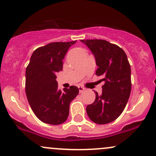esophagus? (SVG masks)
I'll list each match as a JSON object with an SVG mask.
<instances>
[{
	"mask_svg": "<svg viewBox=\"0 0 156 156\" xmlns=\"http://www.w3.org/2000/svg\"><path fill=\"white\" fill-rule=\"evenodd\" d=\"M78 89H79V92H80H80H83L84 90H85V89L83 88V87H78Z\"/></svg>",
	"mask_w": 156,
	"mask_h": 156,
	"instance_id": "obj_1",
	"label": "esophagus"
}]
</instances>
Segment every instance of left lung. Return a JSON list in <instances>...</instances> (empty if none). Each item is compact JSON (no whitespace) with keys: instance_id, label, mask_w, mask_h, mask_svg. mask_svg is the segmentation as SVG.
<instances>
[{"instance_id":"1","label":"left lung","mask_w":156,"mask_h":156,"mask_svg":"<svg viewBox=\"0 0 156 156\" xmlns=\"http://www.w3.org/2000/svg\"><path fill=\"white\" fill-rule=\"evenodd\" d=\"M94 55L104 85L101 95L96 92L94 103L88 105L89 119L99 125L114 121L122 113L131 91L130 66L126 53L117 44L103 39H82Z\"/></svg>"}]
</instances>
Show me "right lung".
Here are the masks:
<instances>
[{
  "mask_svg": "<svg viewBox=\"0 0 156 156\" xmlns=\"http://www.w3.org/2000/svg\"><path fill=\"white\" fill-rule=\"evenodd\" d=\"M76 41L51 42L32 53L26 71V93L34 113L39 120L60 125L69 116V104L79 93L77 87L58 89L55 73L63 69L69 48Z\"/></svg>",
  "mask_w": 156,
  "mask_h": 156,
  "instance_id": "1",
  "label": "right lung"
}]
</instances>
